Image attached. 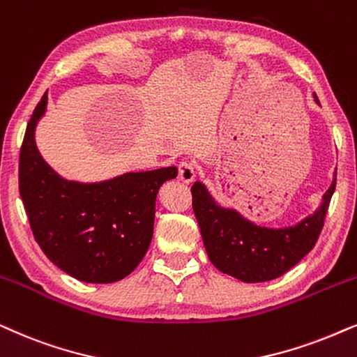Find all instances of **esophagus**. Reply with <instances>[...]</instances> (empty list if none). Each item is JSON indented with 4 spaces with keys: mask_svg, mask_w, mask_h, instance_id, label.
I'll list each match as a JSON object with an SVG mask.
<instances>
[{
    "mask_svg": "<svg viewBox=\"0 0 357 357\" xmlns=\"http://www.w3.org/2000/svg\"><path fill=\"white\" fill-rule=\"evenodd\" d=\"M197 177L195 165L188 160H182L178 164V178L182 180L183 183H192Z\"/></svg>",
    "mask_w": 357,
    "mask_h": 357,
    "instance_id": "obj_1",
    "label": "esophagus"
}]
</instances>
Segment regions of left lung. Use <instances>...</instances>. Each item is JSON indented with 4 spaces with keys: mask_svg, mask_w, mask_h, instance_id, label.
Returning <instances> with one entry per match:
<instances>
[{
    "mask_svg": "<svg viewBox=\"0 0 357 357\" xmlns=\"http://www.w3.org/2000/svg\"><path fill=\"white\" fill-rule=\"evenodd\" d=\"M335 188L336 172L313 215L295 226L274 229L254 225L236 210L220 206L205 185L195 182L193 211L211 264L223 274L249 284L284 275L317 244Z\"/></svg>",
    "mask_w": 357,
    "mask_h": 357,
    "instance_id": "left-lung-1",
    "label": "left lung"
}]
</instances>
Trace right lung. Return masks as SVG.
Listing matches in <instances>:
<instances>
[{
  "label": "right lung",
  "instance_id": "add662e5",
  "mask_svg": "<svg viewBox=\"0 0 357 357\" xmlns=\"http://www.w3.org/2000/svg\"><path fill=\"white\" fill-rule=\"evenodd\" d=\"M47 91L27 123L20 155V193L32 234L59 269L82 282L111 284L131 274L154 233L155 198L177 167L128 172L95 183L66 180L43 159L36 126Z\"/></svg>",
  "mask_w": 357,
  "mask_h": 357
}]
</instances>
